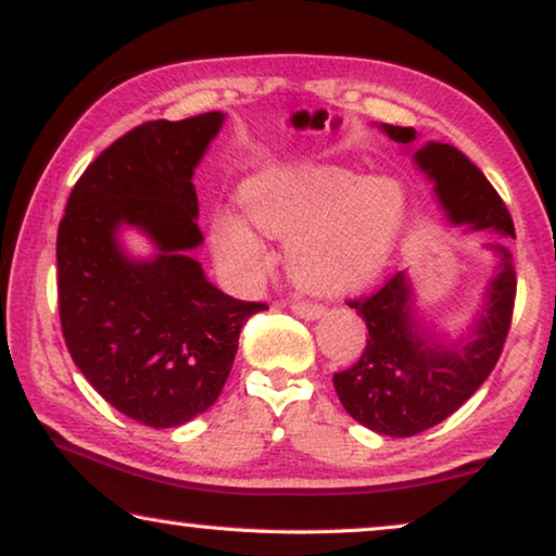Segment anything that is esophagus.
I'll return each mask as SVG.
<instances>
[{
    "mask_svg": "<svg viewBox=\"0 0 556 556\" xmlns=\"http://www.w3.org/2000/svg\"><path fill=\"white\" fill-rule=\"evenodd\" d=\"M291 308H293V314L301 318L324 316V306H318V303H314V301H293Z\"/></svg>",
    "mask_w": 556,
    "mask_h": 556,
    "instance_id": "1",
    "label": "esophagus"
}]
</instances>
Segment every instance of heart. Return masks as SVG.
<instances>
[{
	"instance_id": "heart-1",
	"label": "heart",
	"mask_w": 556,
	"mask_h": 556,
	"mask_svg": "<svg viewBox=\"0 0 556 556\" xmlns=\"http://www.w3.org/2000/svg\"><path fill=\"white\" fill-rule=\"evenodd\" d=\"M257 230L288 240V270L311 293L341 295L375 280L397 248L407 197L397 179L369 177L344 166H299L270 172L242 192ZM215 245L240 276L268 263L263 242L242 219L217 223Z\"/></svg>"
}]
</instances>
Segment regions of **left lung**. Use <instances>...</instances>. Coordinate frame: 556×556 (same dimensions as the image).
Here are the masks:
<instances>
[{"label":"left lung","instance_id":"left-lung-1","mask_svg":"<svg viewBox=\"0 0 556 556\" xmlns=\"http://www.w3.org/2000/svg\"><path fill=\"white\" fill-rule=\"evenodd\" d=\"M382 128L397 143L417 139L415 128ZM413 159L432 179L453 225L516 238L504 200L463 151L430 141ZM489 248L498 255V273L485 291L473 333L460 344H440L420 333L405 273H394L379 291L349 301L367 324L369 337L359 362L333 375V387L356 422L379 435H417L451 417L489 379L504 352L516 299L511 250L506 242Z\"/></svg>","mask_w":556,"mask_h":556}]
</instances>
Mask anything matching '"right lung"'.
I'll return each mask as SVG.
<instances>
[{"instance_id":"1","label":"right lung","mask_w":556,"mask_h":556,"mask_svg":"<svg viewBox=\"0 0 556 556\" xmlns=\"http://www.w3.org/2000/svg\"><path fill=\"white\" fill-rule=\"evenodd\" d=\"M225 116L147 121L83 172L58 227V308L75 367L101 397L149 428H177L215 405L245 321L265 303L232 299L189 255L194 169ZM136 226L157 245L134 262L117 245Z\"/></svg>"}]
</instances>
